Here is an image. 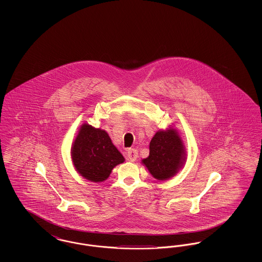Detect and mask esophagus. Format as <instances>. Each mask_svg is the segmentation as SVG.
<instances>
[{
  "label": "esophagus",
  "mask_w": 262,
  "mask_h": 262,
  "mask_svg": "<svg viewBox=\"0 0 262 262\" xmlns=\"http://www.w3.org/2000/svg\"><path fill=\"white\" fill-rule=\"evenodd\" d=\"M137 156H138V153H137V149H128L126 152V158L128 161L130 162H134L137 160Z\"/></svg>",
  "instance_id": "34e87169"
}]
</instances>
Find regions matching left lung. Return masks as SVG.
Segmentation results:
<instances>
[{"label":"left lung","instance_id":"left-lung-1","mask_svg":"<svg viewBox=\"0 0 262 262\" xmlns=\"http://www.w3.org/2000/svg\"><path fill=\"white\" fill-rule=\"evenodd\" d=\"M186 150L177 129L158 130L149 144V156L141 162L158 181H165L177 174L186 161Z\"/></svg>","mask_w":262,"mask_h":262}]
</instances>
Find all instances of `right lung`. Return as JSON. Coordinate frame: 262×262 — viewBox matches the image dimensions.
I'll use <instances>...</instances> for the list:
<instances>
[{"mask_svg": "<svg viewBox=\"0 0 262 262\" xmlns=\"http://www.w3.org/2000/svg\"><path fill=\"white\" fill-rule=\"evenodd\" d=\"M71 153L75 170L88 181L95 183L107 180L113 169L125 161L109 135L88 124L80 126Z\"/></svg>", "mask_w": 262, "mask_h": 262, "instance_id": "add662e5", "label": "right lung"}]
</instances>
